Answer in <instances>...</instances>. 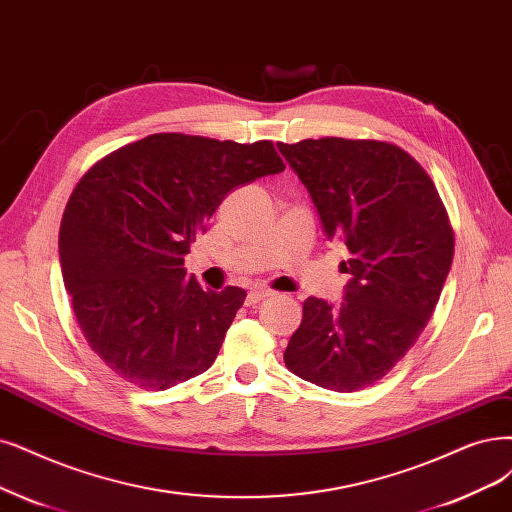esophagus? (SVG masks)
<instances>
[{
    "label": "esophagus",
    "mask_w": 512,
    "mask_h": 512,
    "mask_svg": "<svg viewBox=\"0 0 512 512\" xmlns=\"http://www.w3.org/2000/svg\"><path fill=\"white\" fill-rule=\"evenodd\" d=\"M270 295H274V291H270V289H251L249 291V301H251V304H257V301L266 299Z\"/></svg>",
    "instance_id": "34e87169"
}]
</instances>
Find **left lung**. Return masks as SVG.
Masks as SVG:
<instances>
[{
	"instance_id": "left-lung-1",
	"label": "left lung",
	"mask_w": 512,
	"mask_h": 512,
	"mask_svg": "<svg viewBox=\"0 0 512 512\" xmlns=\"http://www.w3.org/2000/svg\"><path fill=\"white\" fill-rule=\"evenodd\" d=\"M327 238L344 240L352 280L342 306L308 297L285 350L301 380L335 392L375 384L418 342L453 261V230L426 170L373 139L278 143Z\"/></svg>"
}]
</instances>
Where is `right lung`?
Listing matches in <instances>:
<instances>
[{
  "instance_id": "1",
  "label": "right lung",
  "mask_w": 512,
  "mask_h": 512,
  "mask_svg": "<svg viewBox=\"0 0 512 512\" xmlns=\"http://www.w3.org/2000/svg\"><path fill=\"white\" fill-rule=\"evenodd\" d=\"M285 170L272 141L158 132L88 168L59 257L88 346L122 380L166 390L215 363L246 291H204L183 257L234 187Z\"/></svg>"
}]
</instances>
